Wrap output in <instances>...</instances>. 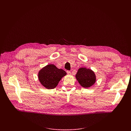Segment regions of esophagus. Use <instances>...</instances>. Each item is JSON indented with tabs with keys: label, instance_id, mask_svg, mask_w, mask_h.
I'll return each mask as SVG.
<instances>
[{
	"label": "esophagus",
	"instance_id": "esophagus-1",
	"mask_svg": "<svg viewBox=\"0 0 131 131\" xmlns=\"http://www.w3.org/2000/svg\"><path fill=\"white\" fill-rule=\"evenodd\" d=\"M67 73L68 74H70L71 72H70V71H69V70H67Z\"/></svg>",
	"mask_w": 131,
	"mask_h": 131
}]
</instances>
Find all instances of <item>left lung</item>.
<instances>
[{"label": "left lung", "instance_id": "obj_1", "mask_svg": "<svg viewBox=\"0 0 131 131\" xmlns=\"http://www.w3.org/2000/svg\"><path fill=\"white\" fill-rule=\"evenodd\" d=\"M76 78L79 84L83 88L91 86L96 82L94 72L86 68H80L76 75Z\"/></svg>", "mask_w": 131, "mask_h": 131}]
</instances>
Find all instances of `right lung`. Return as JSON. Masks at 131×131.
<instances>
[{"instance_id":"1","label":"right lung","mask_w":131,"mask_h":131,"mask_svg":"<svg viewBox=\"0 0 131 131\" xmlns=\"http://www.w3.org/2000/svg\"><path fill=\"white\" fill-rule=\"evenodd\" d=\"M66 74L63 69H59L53 64L42 68L38 72V79L41 84L48 89L57 86L61 79Z\"/></svg>"}]
</instances>
